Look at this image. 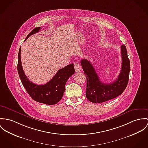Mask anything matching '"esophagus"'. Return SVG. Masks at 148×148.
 Returning a JSON list of instances; mask_svg holds the SVG:
<instances>
[{"mask_svg": "<svg viewBox=\"0 0 148 148\" xmlns=\"http://www.w3.org/2000/svg\"><path fill=\"white\" fill-rule=\"evenodd\" d=\"M74 67H75V72H80V71L81 70V66L79 64V63H75V64H74Z\"/></svg>", "mask_w": 148, "mask_h": 148, "instance_id": "34e87169", "label": "esophagus"}]
</instances>
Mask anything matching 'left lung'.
<instances>
[{
  "mask_svg": "<svg viewBox=\"0 0 148 148\" xmlns=\"http://www.w3.org/2000/svg\"><path fill=\"white\" fill-rule=\"evenodd\" d=\"M122 64L118 78L111 83H104L100 80L93 65L87 59L81 60L84 73L86 77V97L91 102L99 103L115 98L124 91L130 76V62L125 45L121 46Z\"/></svg>",
  "mask_w": 148,
  "mask_h": 148,
  "instance_id": "1",
  "label": "left lung"
}]
</instances>
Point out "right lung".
Returning a JSON list of instances; mask_svg holds the SVG:
<instances>
[{
  "instance_id": "add662e5",
  "label": "right lung",
  "mask_w": 148,
  "mask_h": 148,
  "mask_svg": "<svg viewBox=\"0 0 148 148\" xmlns=\"http://www.w3.org/2000/svg\"><path fill=\"white\" fill-rule=\"evenodd\" d=\"M40 27L34 28L27 36L28 37L40 31ZM21 47L18 54L17 71L21 81L27 93L34 101L46 105H53L59 102L64 93L68 79L75 73L73 63L59 70L54 77L45 85H37L29 80L24 72L21 62Z\"/></svg>"
}]
</instances>
